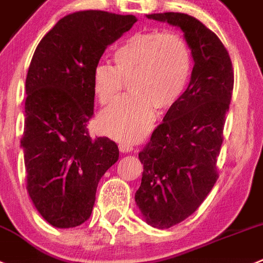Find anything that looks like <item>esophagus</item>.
<instances>
[{"mask_svg":"<svg viewBox=\"0 0 263 263\" xmlns=\"http://www.w3.org/2000/svg\"><path fill=\"white\" fill-rule=\"evenodd\" d=\"M119 149L120 152H122V154H125V152H132L133 151V146H132L130 143H127V142H120Z\"/></svg>","mask_w":263,"mask_h":263,"instance_id":"esophagus-1","label":"esophagus"}]
</instances>
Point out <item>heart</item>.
Returning <instances> with one entry per match:
<instances>
[{
	"label": "heart",
	"mask_w": 263,
	"mask_h": 263,
	"mask_svg": "<svg viewBox=\"0 0 263 263\" xmlns=\"http://www.w3.org/2000/svg\"><path fill=\"white\" fill-rule=\"evenodd\" d=\"M115 67L99 63L92 71V89L99 103H114L129 81L132 96L99 116L103 134L134 142L151 126L155 107L169 108L179 101L192 73V52L186 40L173 32H137L114 52Z\"/></svg>",
	"instance_id": "b5f03b06"
}]
</instances>
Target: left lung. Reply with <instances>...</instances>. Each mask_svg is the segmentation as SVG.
Returning a JSON list of instances; mask_svg holds the SVG:
<instances>
[{
    "label": "left lung",
    "instance_id": "8db88e82",
    "mask_svg": "<svg viewBox=\"0 0 263 263\" xmlns=\"http://www.w3.org/2000/svg\"><path fill=\"white\" fill-rule=\"evenodd\" d=\"M147 17L181 29L194 59L183 96L167 109L138 155L143 173L136 192L137 205L147 223L169 229L199 208L218 178L216 164L234 72L221 40L196 17L182 12Z\"/></svg>",
    "mask_w": 263,
    "mask_h": 263
}]
</instances>
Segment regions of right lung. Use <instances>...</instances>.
<instances>
[{
    "mask_svg": "<svg viewBox=\"0 0 263 263\" xmlns=\"http://www.w3.org/2000/svg\"><path fill=\"white\" fill-rule=\"evenodd\" d=\"M134 15L98 10L62 17L33 54L26 80V124L21 147L27 190L42 218L58 229L84 223L99 179L119 160L107 137L91 138L92 71L104 50L129 31Z\"/></svg>",
    "mask_w": 263,
    "mask_h": 263,
    "instance_id": "add662e5",
    "label": "right lung"
}]
</instances>
